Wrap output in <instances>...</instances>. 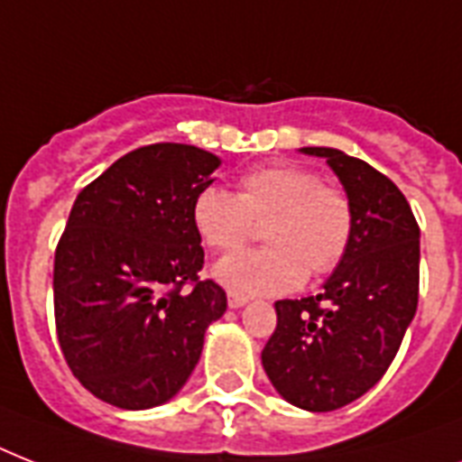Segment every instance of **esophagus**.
I'll use <instances>...</instances> for the list:
<instances>
[{"label": "esophagus", "instance_id": "34e87169", "mask_svg": "<svg viewBox=\"0 0 462 462\" xmlns=\"http://www.w3.org/2000/svg\"><path fill=\"white\" fill-rule=\"evenodd\" d=\"M249 302L246 297H237V295H227V304H230V309H242L245 304Z\"/></svg>", "mask_w": 462, "mask_h": 462}]
</instances>
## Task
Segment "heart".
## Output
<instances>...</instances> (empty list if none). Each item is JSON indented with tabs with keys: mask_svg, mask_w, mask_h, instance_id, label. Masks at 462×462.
Instances as JSON below:
<instances>
[{
	"mask_svg": "<svg viewBox=\"0 0 462 462\" xmlns=\"http://www.w3.org/2000/svg\"><path fill=\"white\" fill-rule=\"evenodd\" d=\"M268 246L225 256L213 278L230 295L278 297L295 292L309 275L330 273L345 259L355 210L343 189L295 162L254 167L230 194L206 187L194 196L191 223L213 252H232L252 237L254 225Z\"/></svg>",
	"mask_w": 462,
	"mask_h": 462,
	"instance_id": "1",
	"label": "heart"
}]
</instances>
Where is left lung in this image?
<instances>
[{"instance_id":"left-lung-1","label":"left lung","mask_w":462,"mask_h":462,"mask_svg":"<svg viewBox=\"0 0 462 462\" xmlns=\"http://www.w3.org/2000/svg\"><path fill=\"white\" fill-rule=\"evenodd\" d=\"M300 151L336 172L355 210V232L321 295L275 302L278 326L261 365L295 408L328 412L386 374L415 319L420 227L401 189L365 160L337 148Z\"/></svg>"}]
</instances>
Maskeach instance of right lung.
<instances>
[{"mask_svg":"<svg viewBox=\"0 0 462 462\" xmlns=\"http://www.w3.org/2000/svg\"><path fill=\"white\" fill-rule=\"evenodd\" d=\"M217 167L203 148L153 143L76 196L54 254L57 337L83 388L115 408H158L180 393L206 328L227 309L220 285L199 281L191 223L194 196Z\"/></svg>","mask_w":462,"mask_h":462,"instance_id":"1","label":"right lung"}]
</instances>
